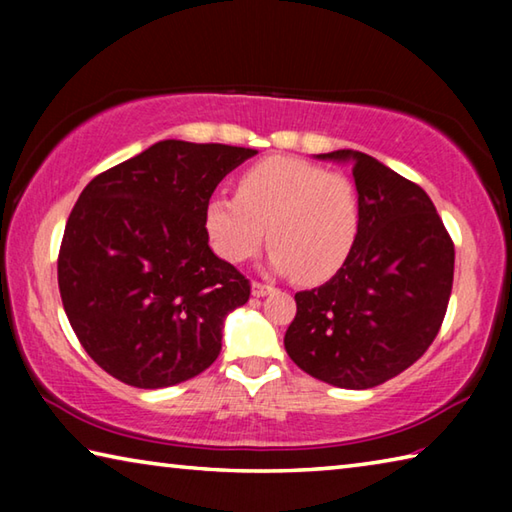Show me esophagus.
<instances>
[{"label": "esophagus", "mask_w": 512, "mask_h": 512, "mask_svg": "<svg viewBox=\"0 0 512 512\" xmlns=\"http://www.w3.org/2000/svg\"><path fill=\"white\" fill-rule=\"evenodd\" d=\"M275 287H271V284H264V282H253V296L262 298V296H268V293H273Z\"/></svg>", "instance_id": "obj_1"}]
</instances>
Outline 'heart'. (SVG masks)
Segmentation results:
<instances>
[{
    "mask_svg": "<svg viewBox=\"0 0 512 512\" xmlns=\"http://www.w3.org/2000/svg\"><path fill=\"white\" fill-rule=\"evenodd\" d=\"M205 223L216 253L228 262L253 257L268 232L275 271L320 284L339 271L357 244L361 198L343 173L275 155L241 173L237 196H214Z\"/></svg>",
    "mask_w": 512,
    "mask_h": 512,
    "instance_id": "heart-1",
    "label": "heart"
}]
</instances>
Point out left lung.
I'll return each mask as SVG.
<instances>
[{"label":"left lung","mask_w":512,"mask_h":512,"mask_svg":"<svg viewBox=\"0 0 512 512\" xmlns=\"http://www.w3.org/2000/svg\"><path fill=\"white\" fill-rule=\"evenodd\" d=\"M361 198L359 237L332 280L296 293L291 361L325 384L363 391L413 366L436 339L454 284V241L431 198L366 153L341 149Z\"/></svg>","instance_id":"1"}]
</instances>
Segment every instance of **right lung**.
<instances>
[{
  "instance_id": "obj_1",
  "label": "right lung",
  "mask_w": 512,
  "mask_h": 512,
  "mask_svg": "<svg viewBox=\"0 0 512 512\" xmlns=\"http://www.w3.org/2000/svg\"><path fill=\"white\" fill-rule=\"evenodd\" d=\"M255 149L164 140L99 173L69 214L58 289L92 361L135 388L201 375L250 282L212 253L216 185Z\"/></svg>"
}]
</instances>
